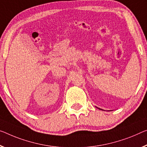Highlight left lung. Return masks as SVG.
I'll list each match as a JSON object with an SVG mask.
<instances>
[{"mask_svg":"<svg viewBox=\"0 0 147 147\" xmlns=\"http://www.w3.org/2000/svg\"><path fill=\"white\" fill-rule=\"evenodd\" d=\"M98 109H100V110H101V109H100V108H98Z\"/></svg>","mask_w":147,"mask_h":147,"instance_id":"8db88e82","label":"left lung"}]
</instances>
